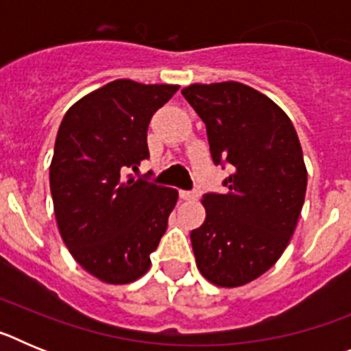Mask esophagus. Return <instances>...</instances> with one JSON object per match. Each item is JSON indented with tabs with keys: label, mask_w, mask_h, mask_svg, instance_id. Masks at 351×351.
I'll use <instances>...</instances> for the list:
<instances>
[{
	"label": "esophagus",
	"mask_w": 351,
	"mask_h": 351,
	"mask_svg": "<svg viewBox=\"0 0 351 351\" xmlns=\"http://www.w3.org/2000/svg\"><path fill=\"white\" fill-rule=\"evenodd\" d=\"M181 198H184V200H195V198H198V191L197 190H182L181 191Z\"/></svg>",
	"instance_id": "esophagus-1"
}]
</instances>
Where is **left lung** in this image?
<instances>
[{
	"instance_id": "left-lung-1",
	"label": "left lung",
	"mask_w": 351,
	"mask_h": 351,
	"mask_svg": "<svg viewBox=\"0 0 351 351\" xmlns=\"http://www.w3.org/2000/svg\"><path fill=\"white\" fill-rule=\"evenodd\" d=\"M182 96L206 123L214 165L232 169L225 193L202 197L206 221L191 230L197 265L210 283L241 287L278 262L295 230L308 186L299 137L246 84H193Z\"/></svg>"
}]
</instances>
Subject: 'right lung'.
I'll use <instances>...</instances> for the list:
<instances>
[{
	"label": "right lung",
	"mask_w": 351,
	"mask_h": 351,
	"mask_svg": "<svg viewBox=\"0 0 351 351\" xmlns=\"http://www.w3.org/2000/svg\"><path fill=\"white\" fill-rule=\"evenodd\" d=\"M178 86L119 79L64 114L51 163L60 234L80 267L110 285L138 280L167 230L178 190L135 179L147 128Z\"/></svg>",
	"instance_id": "right-lung-1"
}]
</instances>
